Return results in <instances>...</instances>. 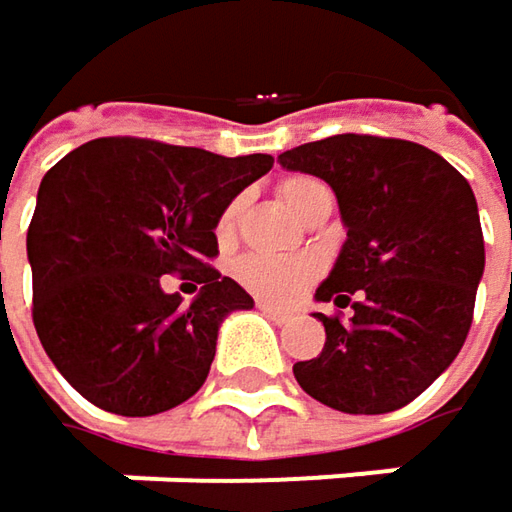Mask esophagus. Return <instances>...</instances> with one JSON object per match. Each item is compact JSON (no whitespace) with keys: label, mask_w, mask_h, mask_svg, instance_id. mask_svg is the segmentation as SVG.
<instances>
[{"label":"esophagus","mask_w":512,"mask_h":512,"mask_svg":"<svg viewBox=\"0 0 512 512\" xmlns=\"http://www.w3.org/2000/svg\"><path fill=\"white\" fill-rule=\"evenodd\" d=\"M257 307H260V313H263V316H269L275 325H284V322L290 319V313H287V310H281V307H272V304H266V302H260Z\"/></svg>","instance_id":"34e87169"}]
</instances>
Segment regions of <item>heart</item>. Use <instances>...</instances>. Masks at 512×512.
Segmentation results:
<instances>
[{"label": "heart", "instance_id": "heart-1", "mask_svg": "<svg viewBox=\"0 0 512 512\" xmlns=\"http://www.w3.org/2000/svg\"><path fill=\"white\" fill-rule=\"evenodd\" d=\"M281 196L287 199L290 208L304 216L316 202L331 196V190H328V184H322V181H316L310 175H293V178L281 181ZM240 213H243V199H234L228 208L222 210L219 225H216L219 240L228 243L237 234ZM234 275L246 290H252L260 299L275 304H290L296 302L304 290L319 278V260L310 255H246L234 263Z\"/></svg>", "mask_w": 512, "mask_h": 512}]
</instances>
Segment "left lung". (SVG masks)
Here are the masks:
<instances>
[{"label": "left lung", "mask_w": 512, "mask_h": 512, "mask_svg": "<svg viewBox=\"0 0 512 512\" xmlns=\"http://www.w3.org/2000/svg\"><path fill=\"white\" fill-rule=\"evenodd\" d=\"M278 163L331 184L346 243L313 313L325 349L299 360L304 393L343 413H390L422 395L463 349L484 234L469 181L437 152L393 137L337 134L296 146Z\"/></svg>", "instance_id": "1"}]
</instances>
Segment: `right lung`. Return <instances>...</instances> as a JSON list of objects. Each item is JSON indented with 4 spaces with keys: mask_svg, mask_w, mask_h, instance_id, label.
I'll use <instances>...</instances> for the list:
<instances>
[{
    "mask_svg": "<svg viewBox=\"0 0 512 512\" xmlns=\"http://www.w3.org/2000/svg\"><path fill=\"white\" fill-rule=\"evenodd\" d=\"M269 169V155L99 137L43 175L25 240L31 319L90 404L155 416L199 393L222 319L255 304L208 263L219 255L213 231ZM166 274H181L197 296L169 294Z\"/></svg>",
    "mask_w": 512,
    "mask_h": 512,
    "instance_id": "1",
    "label": "right lung"
}]
</instances>
